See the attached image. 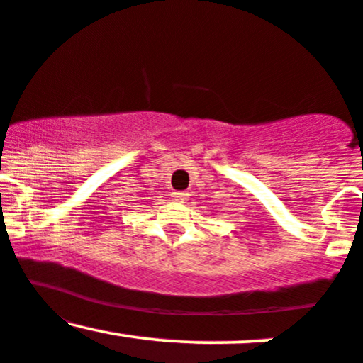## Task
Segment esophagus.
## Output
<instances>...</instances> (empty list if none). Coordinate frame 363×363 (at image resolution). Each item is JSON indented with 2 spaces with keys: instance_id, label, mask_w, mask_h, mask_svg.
Instances as JSON below:
<instances>
[{
  "instance_id": "obj_1",
  "label": "esophagus",
  "mask_w": 363,
  "mask_h": 363,
  "mask_svg": "<svg viewBox=\"0 0 363 363\" xmlns=\"http://www.w3.org/2000/svg\"><path fill=\"white\" fill-rule=\"evenodd\" d=\"M172 199H174V201L184 203L187 199V193H186V191H176V193H172Z\"/></svg>"
}]
</instances>
